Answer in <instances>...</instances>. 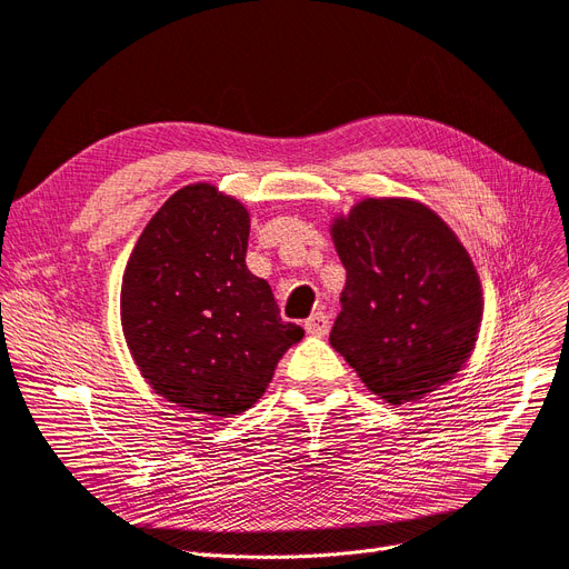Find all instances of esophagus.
Here are the masks:
<instances>
[{
	"label": "esophagus",
	"instance_id": "esophagus-1",
	"mask_svg": "<svg viewBox=\"0 0 569 569\" xmlns=\"http://www.w3.org/2000/svg\"><path fill=\"white\" fill-rule=\"evenodd\" d=\"M305 328H307L309 335H313V338H323V335L330 328V321H328L326 313L317 311V313H311V317L305 321Z\"/></svg>",
	"mask_w": 569,
	"mask_h": 569
}]
</instances>
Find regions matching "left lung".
I'll list each match as a JSON object with an SVG mask.
<instances>
[{
  "label": "left lung",
  "mask_w": 569,
  "mask_h": 569,
  "mask_svg": "<svg viewBox=\"0 0 569 569\" xmlns=\"http://www.w3.org/2000/svg\"><path fill=\"white\" fill-rule=\"evenodd\" d=\"M330 237L347 269L332 349L391 406L450 382L482 321L478 271L455 231L415 199H363Z\"/></svg>",
  "instance_id": "8db88e82"
}]
</instances>
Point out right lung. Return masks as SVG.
<instances>
[{
    "label": "right lung",
    "instance_id": "obj_1",
    "mask_svg": "<svg viewBox=\"0 0 569 569\" xmlns=\"http://www.w3.org/2000/svg\"><path fill=\"white\" fill-rule=\"evenodd\" d=\"M248 231L241 201L187 184L147 222L121 281L123 338L144 382L216 419L256 406L305 335L248 271Z\"/></svg>",
    "mask_w": 569,
    "mask_h": 569
}]
</instances>
